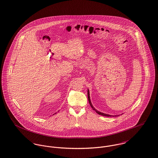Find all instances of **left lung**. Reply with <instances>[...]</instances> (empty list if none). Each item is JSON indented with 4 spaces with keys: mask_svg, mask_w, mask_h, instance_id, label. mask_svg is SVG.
I'll use <instances>...</instances> for the list:
<instances>
[{
    "mask_svg": "<svg viewBox=\"0 0 158 158\" xmlns=\"http://www.w3.org/2000/svg\"><path fill=\"white\" fill-rule=\"evenodd\" d=\"M88 101H89V105L91 106V107L93 108V110H94L98 114H99V115H102V116H106V117H111V116H113V117H114V116H119V115H114V116H113V115H110V114H105V113H102V112H100V111H98L96 109H95V108L92 105V104H91V101H90V97H89V89H88Z\"/></svg>",
    "mask_w": 158,
    "mask_h": 158,
    "instance_id": "8db88e82",
    "label": "left lung"
}]
</instances>
